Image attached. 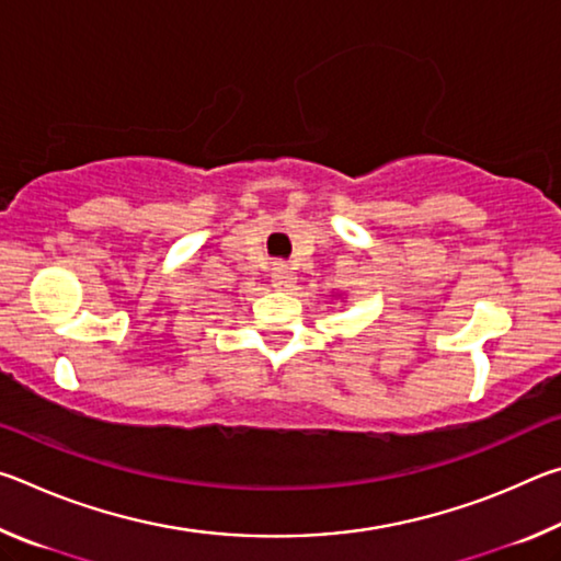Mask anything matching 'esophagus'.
Masks as SVG:
<instances>
[{
    "label": "esophagus",
    "mask_w": 561,
    "mask_h": 561,
    "mask_svg": "<svg viewBox=\"0 0 561 561\" xmlns=\"http://www.w3.org/2000/svg\"><path fill=\"white\" fill-rule=\"evenodd\" d=\"M294 284H297V272L287 264H277V267L272 270V287L279 289V291H289Z\"/></svg>",
    "instance_id": "esophagus-1"
}]
</instances>
